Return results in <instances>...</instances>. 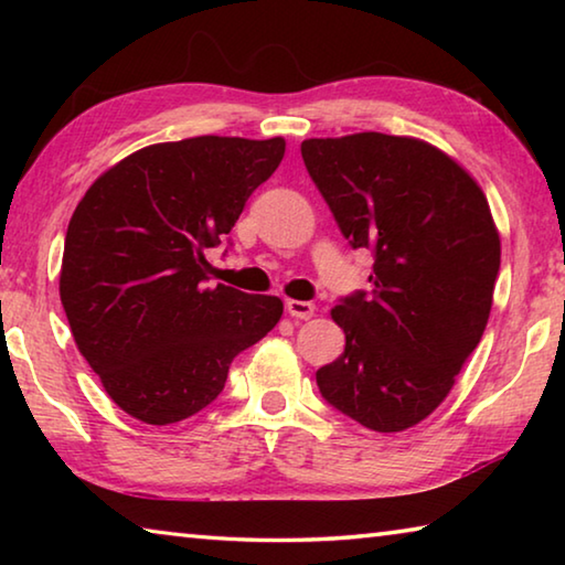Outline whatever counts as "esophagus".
I'll use <instances>...</instances> for the list:
<instances>
[{"instance_id": "34e87169", "label": "esophagus", "mask_w": 565, "mask_h": 565, "mask_svg": "<svg viewBox=\"0 0 565 565\" xmlns=\"http://www.w3.org/2000/svg\"><path fill=\"white\" fill-rule=\"evenodd\" d=\"M286 311H289L294 319H311L313 311H317V306H313L311 301L289 299V301H286Z\"/></svg>"}]
</instances>
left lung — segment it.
<instances>
[{
	"label": "left lung",
	"instance_id": "obj_1",
	"mask_svg": "<svg viewBox=\"0 0 565 565\" xmlns=\"http://www.w3.org/2000/svg\"><path fill=\"white\" fill-rule=\"evenodd\" d=\"M301 157L341 234L374 252L371 291L331 309L347 349L317 371L319 391L371 431H404L434 414L483 337L499 228L473 177L420 139H306Z\"/></svg>",
	"mask_w": 565,
	"mask_h": 565
}]
</instances>
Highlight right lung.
<instances>
[{
    "label": "right lung",
    "mask_w": 565,
    "mask_h": 565,
    "mask_svg": "<svg viewBox=\"0 0 565 565\" xmlns=\"http://www.w3.org/2000/svg\"><path fill=\"white\" fill-rule=\"evenodd\" d=\"M286 141L194 137L134 151L76 204L60 296L114 404L151 426L199 414L234 356L284 313L276 296L209 286L206 252L284 159Z\"/></svg>",
    "instance_id": "obj_1"
}]
</instances>
